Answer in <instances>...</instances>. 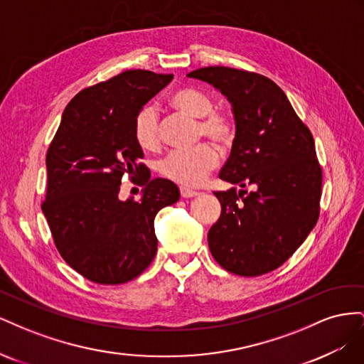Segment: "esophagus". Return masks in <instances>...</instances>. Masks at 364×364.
Instances as JSON below:
<instances>
[{
    "label": "esophagus",
    "instance_id": "esophagus-1",
    "mask_svg": "<svg viewBox=\"0 0 364 364\" xmlns=\"http://www.w3.org/2000/svg\"><path fill=\"white\" fill-rule=\"evenodd\" d=\"M197 194H199V193L194 191V190H190V188H185V186H182V188H181V196L183 197V199H188V197H194Z\"/></svg>",
    "mask_w": 364,
    "mask_h": 364
}]
</instances>
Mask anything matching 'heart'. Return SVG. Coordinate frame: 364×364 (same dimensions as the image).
Returning a JSON list of instances; mask_svg holds the SVG:
<instances>
[{"label":"heart","mask_w":364,"mask_h":364,"mask_svg":"<svg viewBox=\"0 0 364 364\" xmlns=\"http://www.w3.org/2000/svg\"><path fill=\"white\" fill-rule=\"evenodd\" d=\"M170 105L182 114L200 119L199 134L208 136L217 146L228 147L232 144L235 126L229 115L213 111L214 103L211 97L196 87H181L170 97ZM134 134L138 144L144 150H155L161 142L158 112L153 106H144L138 112L134 124ZM218 162L217 149L202 142L193 149L174 150L164 158L159 171L165 178L185 186L199 185L205 176Z\"/></svg>","instance_id":"b5f03b06"}]
</instances>
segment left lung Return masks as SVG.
I'll return each instance as SVG.
<instances>
[{"label":"left lung","mask_w":364,"mask_h":364,"mask_svg":"<svg viewBox=\"0 0 364 364\" xmlns=\"http://www.w3.org/2000/svg\"><path fill=\"white\" fill-rule=\"evenodd\" d=\"M186 77L228 98L235 138L218 178L253 188L214 193L222 214L208 232L209 250L228 272L259 277L287 261L317 222L322 170L313 135L267 77L226 67Z\"/></svg>","instance_id":"8db88e82"}]
</instances>
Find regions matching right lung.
I'll list each match as a JSON object with an SVG mask.
<instances>
[{
	"mask_svg": "<svg viewBox=\"0 0 364 364\" xmlns=\"http://www.w3.org/2000/svg\"><path fill=\"white\" fill-rule=\"evenodd\" d=\"M173 79L144 70L121 73L80 91L65 107L47 153V199L42 203L62 258L97 284H123L156 255L155 217L179 200L178 185L150 179L135 139L138 112ZM138 172L141 199L119 201L120 179Z\"/></svg>",
	"mask_w": 364,
	"mask_h": 364,
	"instance_id": "right-lung-1",
	"label": "right lung"
}]
</instances>
